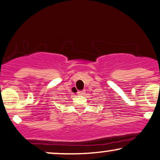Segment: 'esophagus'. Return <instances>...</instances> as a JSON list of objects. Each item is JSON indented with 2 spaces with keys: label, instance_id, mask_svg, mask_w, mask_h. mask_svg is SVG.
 I'll use <instances>...</instances> for the list:
<instances>
[{
  "label": "esophagus",
  "instance_id": "esophagus-1",
  "mask_svg": "<svg viewBox=\"0 0 160 160\" xmlns=\"http://www.w3.org/2000/svg\"><path fill=\"white\" fill-rule=\"evenodd\" d=\"M85 91H80V92H78V94L79 95H81V96H82V95L85 94Z\"/></svg>",
  "mask_w": 160,
  "mask_h": 160
}]
</instances>
